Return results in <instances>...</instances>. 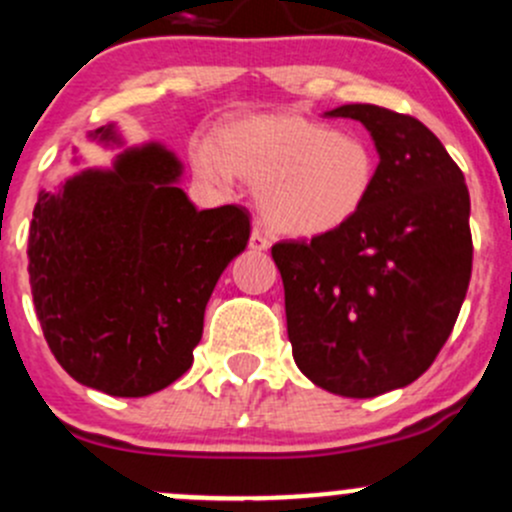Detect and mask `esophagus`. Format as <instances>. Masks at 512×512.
<instances>
[{
    "instance_id": "esophagus-1",
    "label": "esophagus",
    "mask_w": 512,
    "mask_h": 512,
    "mask_svg": "<svg viewBox=\"0 0 512 512\" xmlns=\"http://www.w3.org/2000/svg\"><path fill=\"white\" fill-rule=\"evenodd\" d=\"M249 246H251V249H254V251H266L268 246H271V241H268V236L263 234V231L258 229V226H254V231H251Z\"/></svg>"
}]
</instances>
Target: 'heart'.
<instances>
[{"label":"heart","mask_w":512,"mask_h":512,"mask_svg":"<svg viewBox=\"0 0 512 512\" xmlns=\"http://www.w3.org/2000/svg\"><path fill=\"white\" fill-rule=\"evenodd\" d=\"M191 164L209 184L231 174L254 184L266 224L298 239L331 236L361 216L376 189L378 161L371 144L301 114L236 119L219 136L191 144Z\"/></svg>","instance_id":"obj_1"}]
</instances>
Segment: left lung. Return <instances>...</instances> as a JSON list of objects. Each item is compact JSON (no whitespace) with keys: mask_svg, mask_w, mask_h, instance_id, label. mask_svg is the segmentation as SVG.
<instances>
[{"mask_svg":"<svg viewBox=\"0 0 512 512\" xmlns=\"http://www.w3.org/2000/svg\"><path fill=\"white\" fill-rule=\"evenodd\" d=\"M371 131L376 189L331 236L278 241L293 361L323 391L373 398L421 378L455 326L473 268L470 196L438 136L408 114L343 104Z\"/></svg>","mask_w":512,"mask_h":512,"instance_id":"left-lung-1","label":"left lung"}]
</instances>
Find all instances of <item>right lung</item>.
<instances>
[{
	"label": "right lung",
	"instance_id": "1",
	"mask_svg": "<svg viewBox=\"0 0 512 512\" xmlns=\"http://www.w3.org/2000/svg\"><path fill=\"white\" fill-rule=\"evenodd\" d=\"M91 139L121 146L114 124ZM181 161L131 146L111 169L39 191L29 226V283L44 338L82 386L141 398L194 363L204 311L224 268L249 244V211H199L179 189Z\"/></svg>",
	"mask_w": 512,
	"mask_h": 512
}]
</instances>
